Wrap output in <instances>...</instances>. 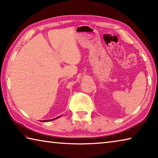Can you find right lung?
Returning a JSON list of instances; mask_svg holds the SVG:
<instances>
[{
  "instance_id": "1",
  "label": "right lung",
  "mask_w": 158,
  "mask_h": 158,
  "mask_svg": "<svg viewBox=\"0 0 158 158\" xmlns=\"http://www.w3.org/2000/svg\"><path fill=\"white\" fill-rule=\"evenodd\" d=\"M61 116V115L60 116H59L58 117H57V118H53V119H52V120H44V121H42V122H49V121H53V120H55V119H57V118H58L59 117H60Z\"/></svg>"
}]
</instances>
